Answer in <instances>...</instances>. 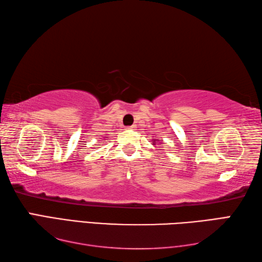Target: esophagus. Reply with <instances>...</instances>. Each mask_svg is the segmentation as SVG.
I'll return each mask as SVG.
<instances>
[{"label": "esophagus", "instance_id": "1", "mask_svg": "<svg viewBox=\"0 0 262 262\" xmlns=\"http://www.w3.org/2000/svg\"><path fill=\"white\" fill-rule=\"evenodd\" d=\"M127 129H135V126H128Z\"/></svg>", "mask_w": 262, "mask_h": 262}]
</instances>
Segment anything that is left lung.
Returning a JSON list of instances; mask_svg holds the SVG:
<instances>
[{
  "mask_svg": "<svg viewBox=\"0 0 262 262\" xmlns=\"http://www.w3.org/2000/svg\"><path fill=\"white\" fill-rule=\"evenodd\" d=\"M153 143H158V142H155V141H154V142H153Z\"/></svg>",
  "mask_w": 262,
  "mask_h": 262,
  "instance_id": "obj_1",
  "label": "left lung"
}]
</instances>
